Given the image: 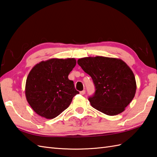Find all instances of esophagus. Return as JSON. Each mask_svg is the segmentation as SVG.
<instances>
[{"label": "esophagus", "mask_w": 157, "mask_h": 157, "mask_svg": "<svg viewBox=\"0 0 157 157\" xmlns=\"http://www.w3.org/2000/svg\"><path fill=\"white\" fill-rule=\"evenodd\" d=\"M80 94H81V95H85V90H82V91L80 92Z\"/></svg>", "instance_id": "esophagus-1"}]
</instances>
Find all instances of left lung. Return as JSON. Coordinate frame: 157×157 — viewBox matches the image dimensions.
<instances>
[{
	"label": "left lung",
	"instance_id": "8db88e82",
	"mask_svg": "<svg viewBox=\"0 0 157 157\" xmlns=\"http://www.w3.org/2000/svg\"><path fill=\"white\" fill-rule=\"evenodd\" d=\"M78 64L92 78L95 92L90 105L108 116L125 110L134 99L136 82L133 72L121 59L103 56L80 58Z\"/></svg>",
	"mask_w": 157,
	"mask_h": 157
}]
</instances>
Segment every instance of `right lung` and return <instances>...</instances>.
<instances>
[{
    "label": "right lung",
    "mask_w": 157,
    "mask_h": 157,
    "mask_svg": "<svg viewBox=\"0 0 157 157\" xmlns=\"http://www.w3.org/2000/svg\"><path fill=\"white\" fill-rule=\"evenodd\" d=\"M76 63L75 58H52L31 70L25 92L27 102L37 114L53 119L71 105L79 93L68 77Z\"/></svg>",
    "instance_id": "add662e5"
}]
</instances>
